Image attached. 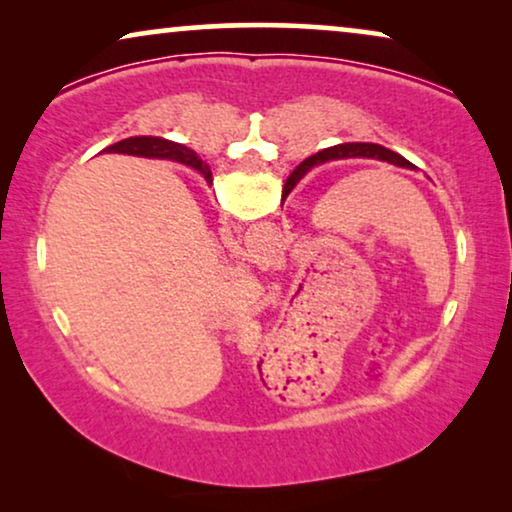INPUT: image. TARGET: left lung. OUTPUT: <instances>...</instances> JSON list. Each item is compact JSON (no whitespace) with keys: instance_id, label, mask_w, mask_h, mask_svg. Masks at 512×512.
I'll return each instance as SVG.
<instances>
[{"instance_id":"obj_1","label":"left lung","mask_w":512,"mask_h":512,"mask_svg":"<svg viewBox=\"0 0 512 512\" xmlns=\"http://www.w3.org/2000/svg\"><path fill=\"white\" fill-rule=\"evenodd\" d=\"M375 158V160H384V163H391V165H403V167H410L408 160L403 156H398V153L384 149L380 144H338L333 146V149H326V151H319L310 156L307 160H303L296 170L291 172V177L286 179V186L284 188H293V184L300 179V174H303L307 167L317 165V163H324V160H333V158Z\"/></svg>"}]
</instances>
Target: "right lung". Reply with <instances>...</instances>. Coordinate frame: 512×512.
<instances>
[{
	"label": "right lung",
	"instance_id": "1",
	"mask_svg": "<svg viewBox=\"0 0 512 512\" xmlns=\"http://www.w3.org/2000/svg\"><path fill=\"white\" fill-rule=\"evenodd\" d=\"M111 151L139 153V156H144V158H172V160L181 158V160H186L191 167H195L200 174H205V179L212 177L209 167L202 165V160L195 156L191 149H186V146H181L177 142H170V139H165V137H130V139H123V142L111 146Z\"/></svg>",
	"mask_w": 512,
	"mask_h": 512
}]
</instances>
